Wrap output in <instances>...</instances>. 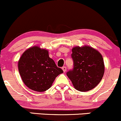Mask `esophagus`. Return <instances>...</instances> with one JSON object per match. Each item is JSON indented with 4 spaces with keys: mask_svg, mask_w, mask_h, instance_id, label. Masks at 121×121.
Instances as JSON below:
<instances>
[{
    "mask_svg": "<svg viewBox=\"0 0 121 121\" xmlns=\"http://www.w3.org/2000/svg\"><path fill=\"white\" fill-rule=\"evenodd\" d=\"M62 70H63V71H64V72H66V66H63V67H62Z\"/></svg>",
    "mask_w": 121,
    "mask_h": 121,
    "instance_id": "34e87169",
    "label": "esophagus"
}]
</instances>
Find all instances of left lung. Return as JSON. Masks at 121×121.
Returning a JSON list of instances; mask_svg holds the SVG:
<instances>
[{
    "instance_id": "8db88e82",
    "label": "left lung",
    "mask_w": 121,
    "mask_h": 121,
    "mask_svg": "<svg viewBox=\"0 0 121 121\" xmlns=\"http://www.w3.org/2000/svg\"><path fill=\"white\" fill-rule=\"evenodd\" d=\"M73 69L66 74L75 89L86 92L95 88L102 80L104 64L100 53L89 46H77L72 49Z\"/></svg>"
}]
</instances>
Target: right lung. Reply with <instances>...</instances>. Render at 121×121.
I'll use <instances>...</instances> for the list:
<instances>
[{"label": "right lung", "mask_w": 121, "mask_h": 121, "mask_svg": "<svg viewBox=\"0 0 121 121\" xmlns=\"http://www.w3.org/2000/svg\"><path fill=\"white\" fill-rule=\"evenodd\" d=\"M18 70L24 84L37 92L50 88L55 78L63 73L49 57L48 50L37 46L23 53L18 61Z\"/></svg>", "instance_id": "1"}]
</instances>
